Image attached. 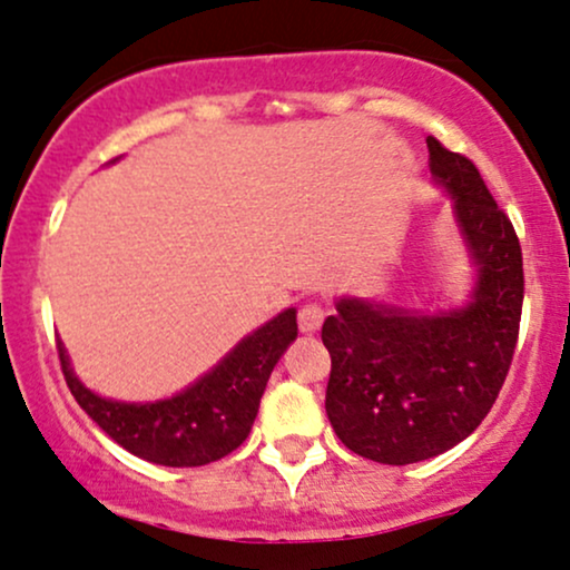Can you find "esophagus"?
<instances>
[{
	"mask_svg": "<svg viewBox=\"0 0 570 570\" xmlns=\"http://www.w3.org/2000/svg\"><path fill=\"white\" fill-rule=\"evenodd\" d=\"M325 320V309L320 304H304L298 309V327L301 333H317Z\"/></svg>",
	"mask_w": 570,
	"mask_h": 570,
	"instance_id": "1",
	"label": "esophagus"
}]
</instances>
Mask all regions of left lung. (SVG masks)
I'll list each match as a JSON object with an SVG mask.
<instances>
[{
    "label": "left lung",
    "instance_id": "left-lung-1",
    "mask_svg": "<svg viewBox=\"0 0 570 570\" xmlns=\"http://www.w3.org/2000/svg\"><path fill=\"white\" fill-rule=\"evenodd\" d=\"M426 146L478 264L472 301L421 314L341 298L323 325L333 430L357 456L394 466L440 456L478 430L510 373L523 312V250L512 220L472 159L432 136Z\"/></svg>",
    "mask_w": 570,
    "mask_h": 570
}]
</instances>
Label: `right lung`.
<instances>
[{"label": "right lung", "instance_id": "obj_1", "mask_svg": "<svg viewBox=\"0 0 570 570\" xmlns=\"http://www.w3.org/2000/svg\"><path fill=\"white\" fill-rule=\"evenodd\" d=\"M296 309L279 312L239 341L197 384L159 403L98 397L73 376L58 341L60 371L79 407L132 456L163 466H203L245 443L274 365L296 341Z\"/></svg>", "mask_w": 570, "mask_h": 570}]
</instances>
